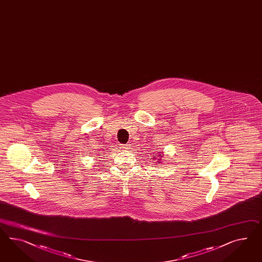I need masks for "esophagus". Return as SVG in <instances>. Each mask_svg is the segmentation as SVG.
<instances>
[{"label": "esophagus", "instance_id": "1", "mask_svg": "<svg viewBox=\"0 0 262 262\" xmlns=\"http://www.w3.org/2000/svg\"><path fill=\"white\" fill-rule=\"evenodd\" d=\"M123 149H126V150H128V149H130V144H126V145H124L123 146Z\"/></svg>", "mask_w": 262, "mask_h": 262}]
</instances>
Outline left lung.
<instances>
[{
	"mask_svg": "<svg viewBox=\"0 0 262 262\" xmlns=\"http://www.w3.org/2000/svg\"><path fill=\"white\" fill-rule=\"evenodd\" d=\"M160 156H162V155H160Z\"/></svg>",
	"mask_w": 262,
	"mask_h": 262,
	"instance_id": "8db88e82",
	"label": "left lung"
}]
</instances>
